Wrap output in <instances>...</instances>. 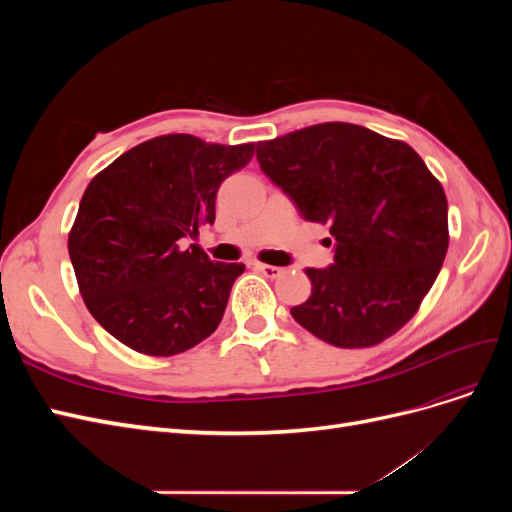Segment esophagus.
<instances>
[{
	"instance_id": "esophagus-1",
	"label": "esophagus",
	"mask_w": 512,
	"mask_h": 512,
	"mask_svg": "<svg viewBox=\"0 0 512 512\" xmlns=\"http://www.w3.org/2000/svg\"><path fill=\"white\" fill-rule=\"evenodd\" d=\"M254 267H256L262 275H265V277H271V280H275V277H280V275L284 273V269L273 267V265H265V262H256Z\"/></svg>"
}]
</instances>
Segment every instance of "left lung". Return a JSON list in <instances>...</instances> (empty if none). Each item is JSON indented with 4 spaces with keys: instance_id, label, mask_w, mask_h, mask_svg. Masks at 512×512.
I'll return each instance as SVG.
<instances>
[{
    "instance_id": "obj_1",
    "label": "left lung",
    "mask_w": 512,
    "mask_h": 512,
    "mask_svg": "<svg viewBox=\"0 0 512 512\" xmlns=\"http://www.w3.org/2000/svg\"><path fill=\"white\" fill-rule=\"evenodd\" d=\"M256 160L303 218L329 224L335 239L333 265L305 269L312 294L292 318L337 348H369L397 333L448 250L446 194L421 156L333 121L258 143Z\"/></svg>"
}]
</instances>
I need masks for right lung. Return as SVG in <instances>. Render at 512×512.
I'll list each match as a JSON object with an SVG mask.
<instances>
[{
  "label": "right lung",
  "mask_w": 512,
  "mask_h": 512,
  "mask_svg": "<svg viewBox=\"0 0 512 512\" xmlns=\"http://www.w3.org/2000/svg\"><path fill=\"white\" fill-rule=\"evenodd\" d=\"M254 156V143L215 145L164 134L119 156L81 198L68 252L83 301L128 348L173 356L222 322L241 262H213L196 243L215 222L226 177Z\"/></svg>",
  "instance_id": "right-lung-1"
}]
</instances>
